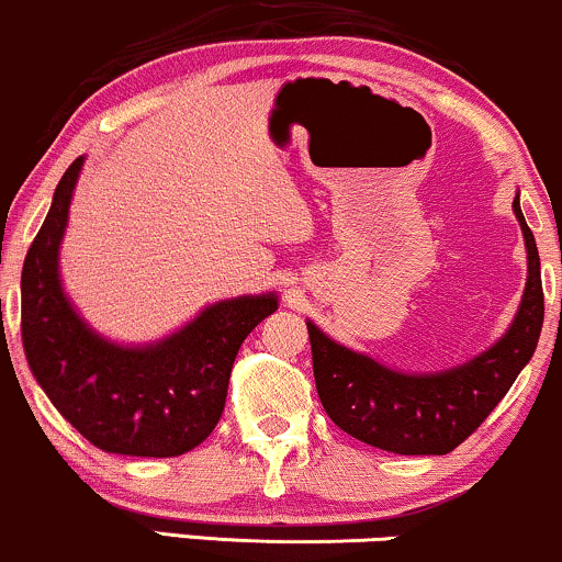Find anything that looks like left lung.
<instances>
[{"label": "left lung", "mask_w": 562, "mask_h": 562, "mask_svg": "<svg viewBox=\"0 0 562 562\" xmlns=\"http://www.w3.org/2000/svg\"><path fill=\"white\" fill-rule=\"evenodd\" d=\"M529 277L516 319L492 348L435 374H405L356 353L306 322L314 380L327 416L350 437L397 456H445L495 411L520 369L531 361L544 322L542 272L533 233L520 212Z\"/></svg>", "instance_id": "8db88e82"}]
</instances>
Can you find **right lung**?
Here are the masks:
<instances>
[{"mask_svg":"<svg viewBox=\"0 0 562 562\" xmlns=\"http://www.w3.org/2000/svg\"><path fill=\"white\" fill-rule=\"evenodd\" d=\"M83 157L67 167L20 277V333L46 397L104 452L172 458L212 435L225 411L229 371L251 329L277 311V295L214 303L151 346H117L93 333L59 280L72 191Z\"/></svg>","mask_w":562,"mask_h":562,"instance_id":"obj_1","label":"right lung"}]
</instances>
